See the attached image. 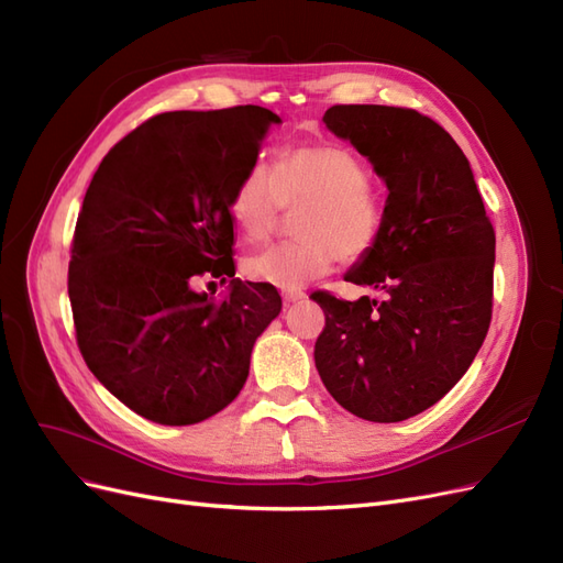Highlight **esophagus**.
<instances>
[{
    "instance_id": "1",
    "label": "esophagus",
    "mask_w": 563,
    "mask_h": 563,
    "mask_svg": "<svg viewBox=\"0 0 563 563\" xmlns=\"http://www.w3.org/2000/svg\"><path fill=\"white\" fill-rule=\"evenodd\" d=\"M282 298H284V302L286 305H291V302H300V300H305V294L302 291H282Z\"/></svg>"
}]
</instances>
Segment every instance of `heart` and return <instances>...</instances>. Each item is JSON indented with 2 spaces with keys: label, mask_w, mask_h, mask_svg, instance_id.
Masks as SVG:
<instances>
[{
  "label": "heart",
  "mask_w": 563,
  "mask_h": 563,
  "mask_svg": "<svg viewBox=\"0 0 563 563\" xmlns=\"http://www.w3.org/2000/svg\"><path fill=\"white\" fill-rule=\"evenodd\" d=\"M298 209V240L246 255L251 282L296 291L335 267L360 263L376 251L387 223V201L371 168L338 143H302L282 150L272 166L253 164L236 180L230 216L246 240H265L284 209Z\"/></svg>",
  "instance_id": "obj_1"
}]
</instances>
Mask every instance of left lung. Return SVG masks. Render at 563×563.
I'll return each mask as SVG.
<instances>
[{
  "label": "left lung",
  "mask_w": 563,
  "mask_h": 563,
  "mask_svg": "<svg viewBox=\"0 0 563 563\" xmlns=\"http://www.w3.org/2000/svg\"><path fill=\"white\" fill-rule=\"evenodd\" d=\"M327 126L387 183L383 240L345 279L376 298L314 291L327 317L314 364L331 397L399 422L465 376L490 327L496 232L463 150L411 108L333 106Z\"/></svg>",
  "instance_id": "obj_1"
}]
</instances>
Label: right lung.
Masks as SVG:
<instances>
[{
    "mask_svg": "<svg viewBox=\"0 0 563 563\" xmlns=\"http://www.w3.org/2000/svg\"><path fill=\"white\" fill-rule=\"evenodd\" d=\"M279 117L258 106L162 112L124 135L84 195L67 269L77 345L93 376L159 424L207 420L240 395L251 350L282 310L275 286L234 277L230 197Z\"/></svg>",
    "mask_w": 563,
    "mask_h": 563,
    "instance_id": "1",
    "label": "right lung"
}]
</instances>
